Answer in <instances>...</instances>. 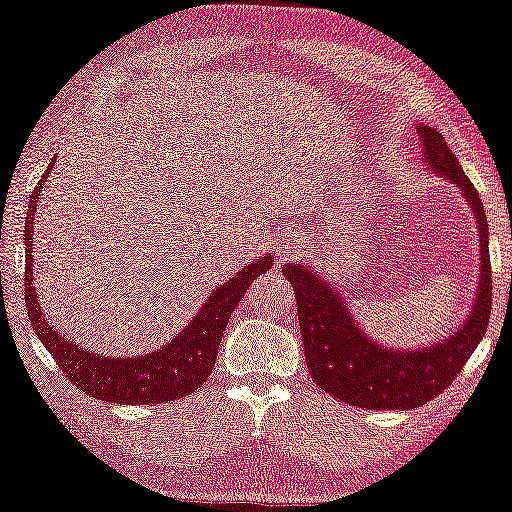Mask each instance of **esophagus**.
<instances>
[{
    "mask_svg": "<svg viewBox=\"0 0 512 512\" xmlns=\"http://www.w3.org/2000/svg\"><path fill=\"white\" fill-rule=\"evenodd\" d=\"M305 240H307L305 233H291V236L286 238V245H283V248H286V252H295L303 248Z\"/></svg>",
    "mask_w": 512,
    "mask_h": 512,
    "instance_id": "34e87169",
    "label": "esophagus"
}]
</instances>
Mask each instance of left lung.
Here are the masks:
<instances>
[{
    "mask_svg": "<svg viewBox=\"0 0 512 512\" xmlns=\"http://www.w3.org/2000/svg\"><path fill=\"white\" fill-rule=\"evenodd\" d=\"M417 133L427 169L463 190L477 219L482 269L463 324L453 334L420 348L384 346L362 331L348 300L317 269L298 262L283 267L298 300V322L312 379L329 396L367 410H410L439 396L479 346L491 317L489 224L482 200L443 135L424 123L417 126Z\"/></svg>",
    "mask_w": 512,
    "mask_h": 512,
    "instance_id": "obj_1",
    "label": "left lung"
}]
</instances>
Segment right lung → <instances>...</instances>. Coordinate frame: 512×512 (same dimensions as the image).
Returning a JSON list of instances; mask_svg holds the SVG:
<instances>
[{
    "label": "right lung",
    "mask_w": 512,
    "mask_h": 512,
    "mask_svg": "<svg viewBox=\"0 0 512 512\" xmlns=\"http://www.w3.org/2000/svg\"><path fill=\"white\" fill-rule=\"evenodd\" d=\"M52 166L54 162L49 164L47 174H52ZM47 174L40 178L33 200H30L26 233H23L26 236L23 240H26L28 317L33 322L35 334L40 336L42 346L52 353L61 372L71 379L73 386H78L80 391L97 400H109V403L121 405H152L190 396L205 384L209 372H212L231 312L238 307L250 283L274 267V257L264 255L260 260L250 262L224 286L214 288L186 329L178 331L169 343L152 350V353L112 357L80 348L76 341L61 336L47 322L33 286V224L35 212H38L40 190L45 186Z\"/></svg>",
    "instance_id": "add662e5"
}]
</instances>
